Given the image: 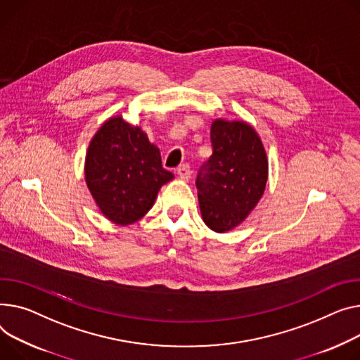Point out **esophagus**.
I'll return each instance as SVG.
<instances>
[{
    "mask_svg": "<svg viewBox=\"0 0 360 360\" xmlns=\"http://www.w3.org/2000/svg\"><path fill=\"white\" fill-rule=\"evenodd\" d=\"M176 174L179 175V178H182V179L188 181V179L191 178V167H189V165L184 163V165L178 166V169H176Z\"/></svg>",
    "mask_w": 360,
    "mask_h": 360,
    "instance_id": "obj_1",
    "label": "esophagus"
}]
</instances>
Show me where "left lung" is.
I'll list each match as a JSON object with an SVG mask.
<instances>
[{"label":"left lung","instance_id":"8db88e82","mask_svg":"<svg viewBox=\"0 0 360 360\" xmlns=\"http://www.w3.org/2000/svg\"><path fill=\"white\" fill-rule=\"evenodd\" d=\"M212 155L197 176L204 223L227 233L243 223L260 201L268 182V158L256 130L240 120L215 118Z\"/></svg>","mask_w":360,"mask_h":360}]
</instances>
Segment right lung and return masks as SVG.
<instances>
[{
    "label": "right lung",
    "instance_id": "right-lung-1",
    "mask_svg": "<svg viewBox=\"0 0 360 360\" xmlns=\"http://www.w3.org/2000/svg\"><path fill=\"white\" fill-rule=\"evenodd\" d=\"M84 172L95 204L117 226L145 217L162 185L174 179L148 134L122 115L110 117L94 134Z\"/></svg>",
    "mask_w": 360,
    "mask_h": 360
}]
</instances>
